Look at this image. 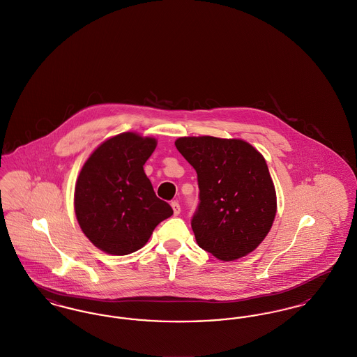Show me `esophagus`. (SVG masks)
Masks as SVG:
<instances>
[{"label": "esophagus", "mask_w": 357, "mask_h": 357, "mask_svg": "<svg viewBox=\"0 0 357 357\" xmlns=\"http://www.w3.org/2000/svg\"><path fill=\"white\" fill-rule=\"evenodd\" d=\"M171 207H172V210H174V215H178V214L181 213V204H178L176 201L171 202Z\"/></svg>", "instance_id": "obj_1"}]
</instances>
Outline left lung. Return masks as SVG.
I'll return each instance as SVG.
<instances>
[{
  "label": "left lung",
  "instance_id": "8db88e82",
  "mask_svg": "<svg viewBox=\"0 0 357 357\" xmlns=\"http://www.w3.org/2000/svg\"><path fill=\"white\" fill-rule=\"evenodd\" d=\"M175 146L198 176L199 202L191 218L198 245L223 261L253 252L277 208L264 156L239 139L191 136Z\"/></svg>",
  "mask_w": 357,
  "mask_h": 357
}]
</instances>
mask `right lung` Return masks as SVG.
<instances>
[{
  "label": "right lung",
  "mask_w": 357,
  "mask_h": 357,
  "mask_svg": "<svg viewBox=\"0 0 357 357\" xmlns=\"http://www.w3.org/2000/svg\"><path fill=\"white\" fill-rule=\"evenodd\" d=\"M156 147L153 137L114 136L88 158L75 188V211L89 241L108 255L143 248L158 223L172 215L143 166Z\"/></svg>",
  "instance_id": "1"
}]
</instances>
